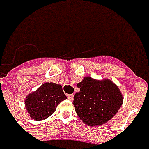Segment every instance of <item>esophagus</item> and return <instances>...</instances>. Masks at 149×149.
I'll use <instances>...</instances> for the list:
<instances>
[{
	"mask_svg": "<svg viewBox=\"0 0 149 149\" xmlns=\"http://www.w3.org/2000/svg\"><path fill=\"white\" fill-rule=\"evenodd\" d=\"M68 100H70V101H72V100H73V98H74L73 94H71V95H68Z\"/></svg>",
	"mask_w": 149,
	"mask_h": 149,
	"instance_id": "34e87169",
	"label": "esophagus"
}]
</instances>
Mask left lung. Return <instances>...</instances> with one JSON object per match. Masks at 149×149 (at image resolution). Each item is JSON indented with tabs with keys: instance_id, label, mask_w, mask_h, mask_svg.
Segmentation results:
<instances>
[{
	"instance_id": "left-lung-1",
	"label": "left lung",
	"mask_w": 149,
	"mask_h": 149,
	"mask_svg": "<svg viewBox=\"0 0 149 149\" xmlns=\"http://www.w3.org/2000/svg\"><path fill=\"white\" fill-rule=\"evenodd\" d=\"M77 87L73 104L81 119L88 126L102 125L118 111L123 102L119 88L109 79L95 80L85 77Z\"/></svg>"
}]
</instances>
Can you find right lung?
Segmentation results:
<instances>
[{
  "mask_svg": "<svg viewBox=\"0 0 149 149\" xmlns=\"http://www.w3.org/2000/svg\"><path fill=\"white\" fill-rule=\"evenodd\" d=\"M67 99L61 84L46 82L38 89L26 97L25 107L30 117L35 121H42L55 111L61 102Z\"/></svg>",
  "mask_w": 149,
  "mask_h": 149,
  "instance_id": "1",
  "label": "right lung"
}]
</instances>
